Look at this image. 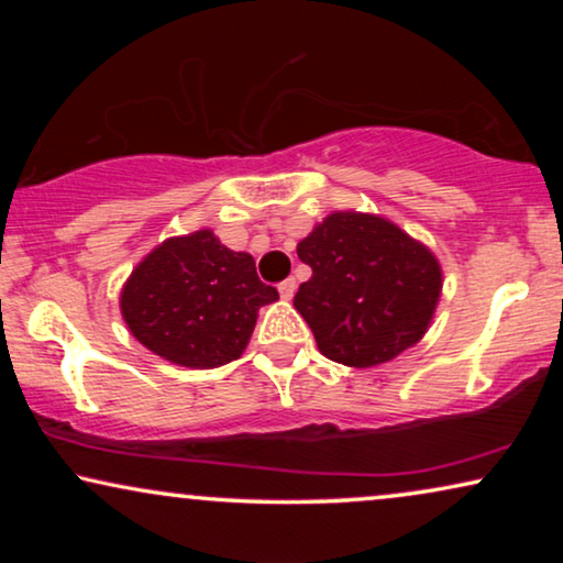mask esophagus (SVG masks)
<instances>
[{"label": "esophagus", "instance_id": "1", "mask_svg": "<svg viewBox=\"0 0 563 563\" xmlns=\"http://www.w3.org/2000/svg\"><path fill=\"white\" fill-rule=\"evenodd\" d=\"M295 291H297V282H295V279H284V282L279 284V295H282V299H291V297H295Z\"/></svg>", "mask_w": 563, "mask_h": 563}]
</instances>
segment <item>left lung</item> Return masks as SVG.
Instances as JSON below:
<instances>
[{
	"label": "left lung",
	"instance_id": "8db88e82",
	"mask_svg": "<svg viewBox=\"0 0 563 563\" xmlns=\"http://www.w3.org/2000/svg\"><path fill=\"white\" fill-rule=\"evenodd\" d=\"M312 268L295 307L322 356L376 366L426 335L441 297V266L426 245L389 220L333 212L297 245Z\"/></svg>",
	"mask_w": 563,
	"mask_h": 563
}]
</instances>
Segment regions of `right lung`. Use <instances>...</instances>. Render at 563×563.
I'll use <instances>...</instances> for the list:
<instances>
[{
	"mask_svg": "<svg viewBox=\"0 0 563 563\" xmlns=\"http://www.w3.org/2000/svg\"><path fill=\"white\" fill-rule=\"evenodd\" d=\"M276 299L279 291L258 279L249 253L197 230L151 251L130 274L120 307L130 333L156 356L214 368L241 356L258 307Z\"/></svg>",
	"mask_w": 563,
	"mask_h": 563,
	"instance_id": "obj_1",
	"label": "right lung"
}]
</instances>
